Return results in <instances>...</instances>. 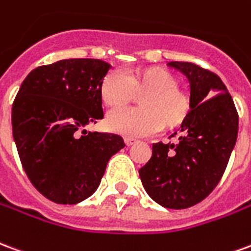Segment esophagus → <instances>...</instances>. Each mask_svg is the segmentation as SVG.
Returning <instances> with one entry per match:
<instances>
[{
  "label": "esophagus",
  "instance_id": "obj_1",
  "mask_svg": "<svg viewBox=\"0 0 251 251\" xmlns=\"http://www.w3.org/2000/svg\"><path fill=\"white\" fill-rule=\"evenodd\" d=\"M124 142H126V144H127V146H132V144L135 143V142H136V139L126 138V139H124Z\"/></svg>",
  "mask_w": 251,
  "mask_h": 251
}]
</instances>
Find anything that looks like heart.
Listing matches in <instances>:
<instances>
[{"instance_id":"heart-1","label":"heart","mask_w":251,"mask_h":251,"mask_svg":"<svg viewBox=\"0 0 251 251\" xmlns=\"http://www.w3.org/2000/svg\"><path fill=\"white\" fill-rule=\"evenodd\" d=\"M139 96L140 108H118L108 113L107 127L128 138L146 136L160 128L178 127L188 118L191 99L179 88L178 77L166 68H140L123 75L108 72L100 84V96L108 107L129 103L133 93Z\"/></svg>"}]
</instances>
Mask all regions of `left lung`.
<instances>
[{"label": "left lung", "mask_w": 251, "mask_h": 251, "mask_svg": "<svg viewBox=\"0 0 251 251\" xmlns=\"http://www.w3.org/2000/svg\"><path fill=\"white\" fill-rule=\"evenodd\" d=\"M168 67L187 77L191 111L174 133H179V143H153L139 176L155 202L179 210L202 202L219 183L237 142L238 113L215 73L180 61Z\"/></svg>", "instance_id": "obj_1"}]
</instances>
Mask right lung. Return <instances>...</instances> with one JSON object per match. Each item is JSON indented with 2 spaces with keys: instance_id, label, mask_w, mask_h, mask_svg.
<instances>
[{
  "instance_id": "add662e5",
  "label": "right lung",
  "mask_w": 251,
  "mask_h": 251,
  "mask_svg": "<svg viewBox=\"0 0 251 251\" xmlns=\"http://www.w3.org/2000/svg\"><path fill=\"white\" fill-rule=\"evenodd\" d=\"M112 68L98 58H67L33 69L12 107V128L29 180L45 198L76 204L101 182L126 146L113 133L87 131L103 119L100 84Z\"/></svg>"
}]
</instances>
